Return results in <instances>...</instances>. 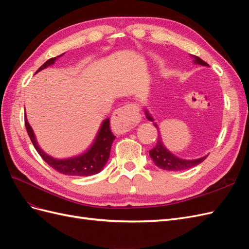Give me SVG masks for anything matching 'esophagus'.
Masks as SVG:
<instances>
[{"label": "esophagus", "mask_w": 249, "mask_h": 249, "mask_svg": "<svg viewBox=\"0 0 249 249\" xmlns=\"http://www.w3.org/2000/svg\"><path fill=\"white\" fill-rule=\"evenodd\" d=\"M140 114L137 105L130 104L115 110L111 119V125L118 133L131 131L139 123Z\"/></svg>", "instance_id": "obj_1"}]
</instances>
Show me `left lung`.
Returning <instances> with one entry per match:
<instances>
[{
    "mask_svg": "<svg viewBox=\"0 0 249 249\" xmlns=\"http://www.w3.org/2000/svg\"><path fill=\"white\" fill-rule=\"evenodd\" d=\"M192 59H193V63L194 64H199L202 66H209L208 63H206L203 60H201L199 57L191 55ZM144 113L145 116L148 120L154 123V118L153 116L149 114V112L146 108H144ZM154 125L157 127L158 130V141L156 146L149 150V156L152 158V160L154 161L155 165L158 167H160L161 169H165V170H169V171H179V170H185V169H189L192 168L194 166H196L199 163H201L203 160L206 159L208 157H201L198 158V159L195 160H185V159H180V158L177 157L173 155L172 153H170L169 150L166 148V146L164 145V143L162 141L161 135H160V131H159V126L156 123H154Z\"/></svg>",
    "mask_w": 249,
    "mask_h": 249,
    "instance_id": "1",
    "label": "left lung"
}]
</instances>
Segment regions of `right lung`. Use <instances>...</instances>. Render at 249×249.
<instances>
[{"label":"right lung","mask_w":249,"mask_h":249,"mask_svg":"<svg viewBox=\"0 0 249 249\" xmlns=\"http://www.w3.org/2000/svg\"><path fill=\"white\" fill-rule=\"evenodd\" d=\"M63 55L64 54H61L60 56L49 59L47 62H44L37 70L35 73L53 65L58 58ZM25 125L35 149L44 160V162H47L52 168H54L58 172L63 173V175L66 176L89 177L101 172L105 167V165L108 162L111 152V145L115 139V136L113 135L110 129V120L109 118H107L102 123L100 130L97 132L92 144L84 153L74 157L66 158V159H56V158L44 153L40 148L38 143H37L33 129L28 123L27 116H25Z\"/></svg>","instance_id":"obj_1"}]
</instances>
